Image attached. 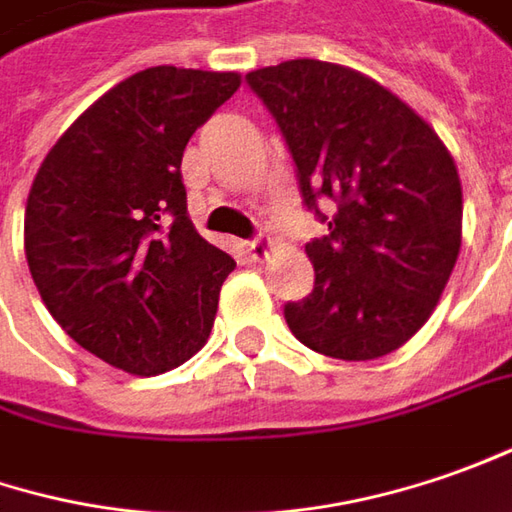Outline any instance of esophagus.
Segmentation results:
<instances>
[{"mask_svg":"<svg viewBox=\"0 0 512 512\" xmlns=\"http://www.w3.org/2000/svg\"><path fill=\"white\" fill-rule=\"evenodd\" d=\"M246 252H249L252 260H263V257L269 255V238L257 235V238L246 240Z\"/></svg>","mask_w":512,"mask_h":512,"instance_id":"34e87169","label":"esophagus"}]
</instances>
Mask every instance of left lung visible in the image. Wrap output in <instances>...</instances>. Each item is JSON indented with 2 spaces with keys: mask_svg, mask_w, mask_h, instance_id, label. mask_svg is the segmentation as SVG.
<instances>
[{
  "mask_svg": "<svg viewBox=\"0 0 512 512\" xmlns=\"http://www.w3.org/2000/svg\"><path fill=\"white\" fill-rule=\"evenodd\" d=\"M286 138L303 206L328 226L306 243L314 289L283 314L334 360H377L431 317L462 246V184L448 147L382 84L294 59L246 76Z\"/></svg>",
  "mask_w": 512,
  "mask_h": 512,
  "instance_id": "obj_1",
  "label": "left lung"
}]
</instances>
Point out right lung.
<instances>
[{"label":"right lung","instance_id":"1","mask_svg":"<svg viewBox=\"0 0 512 512\" xmlns=\"http://www.w3.org/2000/svg\"><path fill=\"white\" fill-rule=\"evenodd\" d=\"M238 73L150 67L81 113L47 152L25 255L53 320L98 360L155 377L201 351L235 260L186 212L181 158Z\"/></svg>","mask_w":512,"mask_h":512}]
</instances>
